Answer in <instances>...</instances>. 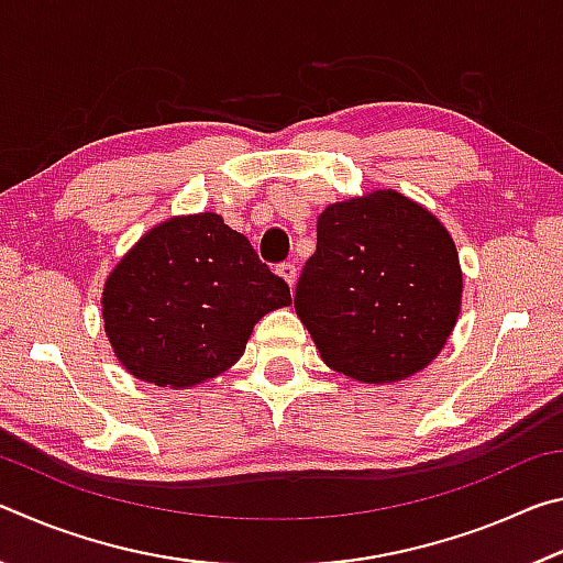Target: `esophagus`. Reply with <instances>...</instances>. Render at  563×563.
Masks as SVG:
<instances>
[{
    "label": "esophagus",
    "instance_id": "1",
    "mask_svg": "<svg viewBox=\"0 0 563 563\" xmlns=\"http://www.w3.org/2000/svg\"><path fill=\"white\" fill-rule=\"evenodd\" d=\"M275 273H278L290 288H295V280H298V268H295V263H280L278 268H275Z\"/></svg>",
    "mask_w": 563,
    "mask_h": 563
}]
</instances>
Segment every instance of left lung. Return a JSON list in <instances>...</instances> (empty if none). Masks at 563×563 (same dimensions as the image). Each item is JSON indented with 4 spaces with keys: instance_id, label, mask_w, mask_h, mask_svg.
Wrapping results in <instances>:
<instances>
[{
    "instance_id": "left-lung-1",
    "label": "left lung",
    "mask_w": 563,
    "mask_h": 563,
    "mask_svg": "<svg viewBox=\"0 0 563 563\" xmlns=\"http://www.w3.org/2000/svg\"><path fill=\"white\" fill-rule=\"evenodd\" d=\"M460 302V255L427 208L377 190L320 213L295 312L332 369L369 385L419 373L444 347Z\"/></svg>"
}]
</instances>
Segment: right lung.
Returning <instances> with one entry per match:
<instances>
[{
	"instance_id": "right-lung-1",
	"label": "right lung",
	"mask_w": 563,
	"mask_h": 563,
	"mask_svg": "<svg viewBox=\"0 0 563 563\" xmlns=\"http://www.w3.org/2000/svg\"><path fill=\"white\" fill-rule=\"evenodd\" d=\"M290 302L247 238L221 216L170 218L103 285V328L121 365L158 387H190L243 355L253 325Z\"/></svg>"
}]
</instances>
